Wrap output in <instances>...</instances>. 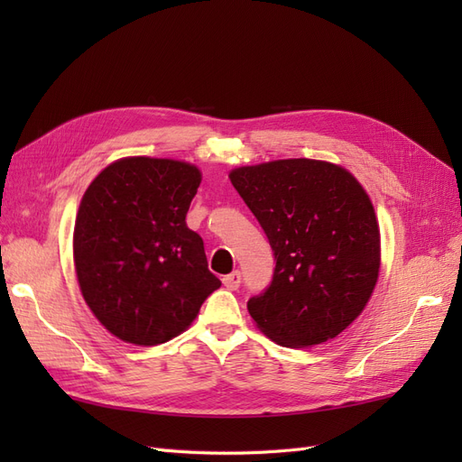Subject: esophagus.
<instances>
[{
    "label": "esophagus",
    "instance_id": "1",
    "mask_svg": "<svg viewBox=\"0 0 462 462\" xmlns=\"http://www.w3.org/2000/svg\"><path fill=\"white\" fill-rule=\"evenodd\" d=\"M223 285H226L229 291L239 289V285H241V272H233V273L223 277Z\"/></svg>",
    "mask_w": 462,
    "mask_h": 462
}]
</instances>
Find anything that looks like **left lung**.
I'll return each mask as SVG.
<instances>
[{
    "instance_id": "obj_1",
    "label": "left lung",
    "mask_w": 462,
    "mask_h": 462,
    "mask_svg": "<svg viewBox=\"0 0 462 462\" xmlns=\"http://www.w3.org/2000/svg\"><path fill=\"white\" fill-rule=\"evenodd\" d=\"M229 179L275 256L270 287L248 312L272 341L326 343L365 310L380 273V227L370 197L341 165L277 160Z\"/></svg>"
}]
</instances>
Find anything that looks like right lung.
Instances as JSON below:
<instances>
[{
    "mask_svg": "<svg viewBox=\"0 0 462 462\" xmlns=\"http://www.w3.org/2000/svg\"><path fill=\"white\" fill-rule=\"evenodd\" d=\"M199 167L165 158H123L97 175L80 200L73 258L82 297L125 343L177 337L221 287L204 241L187 227Z\"/></svg>",
    "mask_w": 462,
    "mask_h": 462,
    "instance_id": "1",
    "label": "right lung"
}]
</instances>
